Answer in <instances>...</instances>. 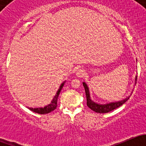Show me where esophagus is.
Segmentation results:
<instances>
[{
    "label": "esophagus",
    "mask_w": 146,
    "mask_h": 146,
    "mask_svg": "<svg viewBox=\"0 0 146 146\" xmlns=\"http://www.w3.org/2000/svg\"><path fill=\"white\" fill-rule=\"evenodd\" d=\"M84 75H85V71L82 69H79L76 72V76L78 78L83 77Z\"/></svg>",
    "instance_id": "obj_1"
}]
</instances>
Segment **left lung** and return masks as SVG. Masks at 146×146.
<instances>
[{
	"label": "left lung",
	"mask_w": 146,
	"mask_h": 146,
	"mask_svg": "<svg viewBox=\"0 0 146 146\" xmlns=\"http://www.w3.org/2000/svg\"><path fill=\"white\" fill-rule=\"evenodd\" d=\"M136 80L137 76L135 77V84L136 83ZM82 85H83L84 88H85V95H86L87 99V105H88V107H89L90 110H92V111H95V112L97 113L110 112V111L118 108L120 106H121L122 104H124V103L129 99V98H130V96H129L126 97V98L123 99L122 100H119L118 102H112L106 103V104H100V103L95 102H94L92 99H91L89 87L88 86L86 82H82Z\"/></svg>",
	"instance_id": "1"
}]
</instances>
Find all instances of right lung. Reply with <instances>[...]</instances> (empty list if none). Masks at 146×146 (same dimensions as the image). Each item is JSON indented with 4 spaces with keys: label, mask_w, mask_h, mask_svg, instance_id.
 <instances>
[{
    "label": "right lung",
    "mask_w": 146,
    "mask_h": 146,
    "mask_svg": "<svg viewBox=\"0 0 146 146\" xmlns=\"http://www.w3.org/2000/svg\"><path fill=\"white\" fill-rule=\"evenodd\" d=\"M65 82H66V80L62 82L60 85L59 88L57 90L56 94L55 95V96L54 97L53 100H51V103L48 104V105L45 106L44 107H36V108H32V107H27L29 110L31 111H34L35 113H38V114H48V113L51 112V111H54L57 107V100H58V95H59L60 92H61V90H62L63 87H64Z\"/></svg>",
    "instance_id": "1"
}]
</instances>
